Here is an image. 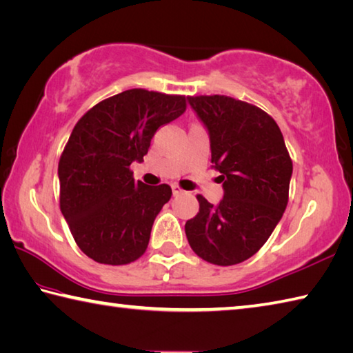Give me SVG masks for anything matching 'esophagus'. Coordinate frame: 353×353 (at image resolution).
<instances>
[{
	"mask_svg": "<svg viewBox=\"0 0 353 353\" xmlns=\"http://www.w3.org/2000/svg\"><path fill=\"white\" fill-rule=\"evenodd\" d=\"M172 194H174V196H178V195L183 194V190L179 189L176 184H172Z\"/></svg>",
	"mask_w": 353,
	"mask_h": 353,
	"instance_id": "34e87169",
	"label": "esophagus"
}]
</instances>
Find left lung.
<instances>
[{"label":"left lung","mask_w":353,"mask_h":353,"mask_svg":"<svg viewBox=\"0 0 353 353\" xmlns=\"http://www.w3.org/2000/svg\"><path fill=\"white\" fill-rule=\"evenodd\" d=\"M208 130L212 168L224 195L212 204L198 195L199 212L185 223L195 254L218 265L255 255L280 223L289 199L292 159L274 118L230 97H189Z\"/></svg>","instance_id":"left-lung-1"}]
</instances>
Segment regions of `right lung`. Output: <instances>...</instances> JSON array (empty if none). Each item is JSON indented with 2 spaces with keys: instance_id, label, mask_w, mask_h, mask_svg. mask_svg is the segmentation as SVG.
I'll list each match as a JSON object with an SVG mask.
<instances>
[{
  "instance_id": "obj_1",
  "label": "right lung",
  "mask_w": 353,
  "mask_h": 353,
  "mask_svg": "<svg viewBox=\"0 0 353 353\" xmlns=\"http://www.w3.org/2000/svg\"><path fill=\"white\" fill-rule=\"evenodd\" d=\"M185 110V97L130 89L94 105L73 128L58 164L59 208L85 255L101 264L135 261L148 249L168 184L135 181L161 125Z\"/></svg>"
}]
</instances>
